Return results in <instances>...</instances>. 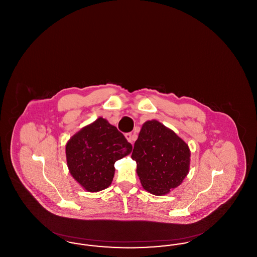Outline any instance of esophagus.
Masks as SVG:
<instances>
[{
    "label": "esophagus",
    "instance_id": "34e87169",
    "mask_svg": "<svg viewBox=\"0 0 257 257\" xmlns=\"http://www.w3.org/2000/svg\"><path fill=\"white\" fill-rule=\"evenodd\" d=\"M125 137H126V139L128 140V142L129 143H133L134 142L135 140H136V136H135L133 133H131V132H129V133H126L125 134Z\"/></svg>",
    "mask_w": 257,
    "mask_h": 257
}]
</instances>
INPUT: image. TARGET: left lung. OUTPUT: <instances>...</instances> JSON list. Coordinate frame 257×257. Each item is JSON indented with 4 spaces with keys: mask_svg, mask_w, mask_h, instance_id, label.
<instances>
[{
    "mask_svg": "<svg viewBox=\"0 0 257 257\" xmlns=\"http://www.w3.org/2000/svg\"><path fill=\"white\" fill-rule=\"evenodd\" d=\"M190 149L173 131L156 120L143 125L132 159L143 187L153 195L168 194L189 172Z\"/></svg>",
    "mask_w": 257,
    "mask_h": 257,
    "instance_id": "1",
    "label": "left lung"
}]
</instances>
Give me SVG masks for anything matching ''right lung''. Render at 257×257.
I'll list each match as a JSON object with an SVG mask.
<instances>
[{
  "mask_svg": "<svg viewBox=\"0 0 257 257\" xmlns=\"http://www.w3.org/2000/svg\"><path fill=\"white\" fill-rule=\"evenodd\" d=\"M68 169L88 192L110 186L114 163L132 151V145L115 126L99 117L74 135L66 145Z\"/></svg>",
  "mask_w": 257,
  "mask_h": 257,
  "instance_id": "obj_1",
  "label": "right lung"
}]
</instances>
